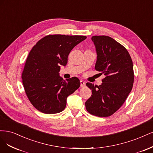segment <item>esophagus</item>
Masks as SVG:
<instances>
[{"label":"esophagus","mask_w":153,"mask_h":153,"mask_svg":"<svg viewBox=\"0 0 153 153\" xmlns=\"http://www.w3.org/2000/svg\"><path fill=\"white\" fill-rule=\"evenodd\" d=\"M86 86V82L83 81H81V87L84 88Z\"/></svg>","instance_id":"esophagus-1"}]
</instances>
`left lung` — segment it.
<instances>
[{
    "label": "left lung",
    "mask_w": 153,
    "mask_h": 153,
    "mask_svg": "<svg viewBox=\"0 0 153 153\" xmlns=\"http://www.w3.org/2000/svg\"><path fill=\"white\" fill-rule=\"evenodd\" d=\"M95 46V70L103 73L101 85L87 82L92 94L86 101L87 111L98 117L110 116L120 109L128 96L134 81V67L126 48L105 36L91 37Z\"/></svg>",
    "instance_id": "left-lung-1"
}]
</instances>
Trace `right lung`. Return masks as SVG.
Instances as JSON below:
<instances>
[{"label":"right lung","instance_id":"obj_1","mask_svg":"<svg viewBox=\"0 0 153 153\" xmlns=\"http://www.w3.org/2000/svg\"><path fill=\"white\" fill-rule=\"evenodd\" d=\"M86 39L83 36L49 35L38 41L29 53L22 78L25 91L33 107L44 114L65 109L67 98L80 86L76 77L60 76L70 52Z\"/></svg>","mask_w":153,"mask_h":153}]
</instances>
